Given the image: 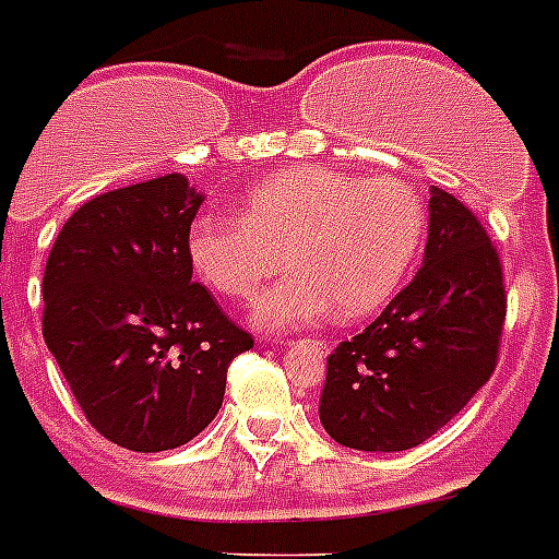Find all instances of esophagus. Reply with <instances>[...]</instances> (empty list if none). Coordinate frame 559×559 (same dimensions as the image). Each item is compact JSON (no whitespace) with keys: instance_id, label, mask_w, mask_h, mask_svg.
Segmentation results:
<instances>
[{"instance_id":"obj_1","label":"esophagus","mask_w":559,"mask_h":559,"mask_svg":"<svg viewBox=\"0 0 559 559\" xmlns=\"http://www.w3.org/2000/svg\"><path fill=\"white\" fill-rule=\"evenodd\" d=\"M294 347H311L317 353H328V342L325 338H299V342H288Z\"/></svg>"}]
</instances>
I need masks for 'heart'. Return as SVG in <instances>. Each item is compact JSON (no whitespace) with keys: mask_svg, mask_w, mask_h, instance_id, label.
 I'll use <instances>...</instances> for the list:
<instances>
[{"mask_svg":"<svg viewBox=\"0 0 559 559\" xmlns=\"http://www.w3.org/2000/svg\"><path fill=\"white\" fill-rule=\"evenodd\" d=\"M424 231L421 198L402 180L297 166L257 183L242 217L200 214L186 248L200 280L237 302L254 299L285 254L294 274L254 311L260 328L285 331L384 308L416 265Z\"/></svg>","mask_w":559,"mask_h":559,"instance_id":"heart-1","label":"heart"}]
</instances>
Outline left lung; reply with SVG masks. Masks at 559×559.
<instances>
[{"label": "left lung", "instance_id": "obj_1", "mask_svg": "<svg viewBox=\"0 0 559 559\" xmlns=\"http://www.w3.org/2000/svg\"><path fill=\"white\" fill-rule=\"evenodd\" d=\"M427 231L413 283L328 356L319 421L350 450H413L452 421L498 365L507 288L492 240L436 186Z\"/></svg>", "mask_w": 559, "mask_h": 559}]
</instances>
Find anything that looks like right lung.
<instances>
[{
    "mask_svg": "<svg viewBox=\"0 0 559 559\" xmlns=\"http://www.w3.org/2000/svg\"><path fill=\"white\" fill-rule=\"evenodd\" d=\"M203 194L164 175L87 200L47 257L45 333L75 402L107 441L164 452L217 416L234 356L254 338L192 283Z\"/></svg>",
    "mask_w": 559,
    "mask_h": 559,
    "instance_id": "1",
    "label": "right lung"
}]
</instances>
